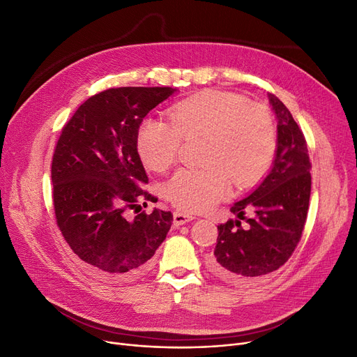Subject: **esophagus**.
I'll return each mask as SVG.
<instances>
[{"label": "esophagus", "mask_w": 357, "mask_h": 357, "mask_svg": "<svg viewBox=\"0 0 357 357\" xmlns=\"http://www.w3.org/2000/svg\"><path fill=\"white\" fill-rule=\"evenodd\" d=\"M194 217L190 215V214H185V213H181V211H175L174 213V222L176 224V226H182V224H186L192 221Z\"/></svg>", "instance_id": "obj_1"}]
</instances>
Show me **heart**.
I'll use <instances>...</instances> for the list:
<instances>
[{"label": "heart", "instance_id": "obj_1", "mask_svg": "<svg viewBox=\"0 0 357 357\" xmlns=\"http://www.w3.org/2000/svg\"><path fill=\"white\" fill-rule=\"evenodd\" d=\"M171 121L150 116L137 133L143 162L165 171L179 153L181 140L207 137L205 169H179L166 183V197L183 211L204 213L236 186H249L271 166L276 137L269 112L230 92L202 91L171 109Z\"/></svg>", "mask_w": 357, "mask_h": 357}]
</instances>
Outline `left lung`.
<instances>
[{
	"mask_svg": "<svg viewBox=\"0 0 357 357\" xmlns=\"http://www.w3.org/2000/svg\"><path fill=\"white\" fill-rule=\"evenodd\" d=\"M269 104L278 120L275 158L268 175L245 198L234 202L236 220L220 224L210 271L230 284H248L279 269L294 253L307 220L311 163L307 142L289 109L273 93ZM252 209L250 219L244 211ZM246 219L248 227H241Z\"/></svg>",
	"mask_w": 357,
	"mask_h": 357,
	"instance_id": "8db88e82",
	"label": "left lung"
}]
</instances>
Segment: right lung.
Segmentation results:
<instances>
[{
    "label": "right lung",
    "mask_w": 357,
    "mask_h": 357,
    "mask_svg": "<svg viewBox=\"0 0 357 357\" xmlns=\"http://www.w3.org/2000/svg\"><path fill=\"white\" fill-rule=\"evenodd\" d=\"M169 86H121L88 98L63 127L52 160L56 221L69 248L93 272L131 280L144 275L172 226L171 211L126 217L149 178L137 152L143 119L174 96ZM140 207V205H139Z\"/></svg>",
    "instance_id": "obj_1"
}]
</instances>
